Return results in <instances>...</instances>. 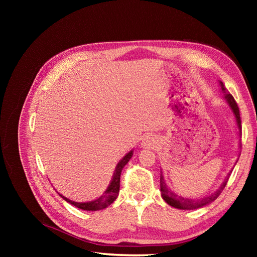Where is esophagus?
<instances>
[{
	"mask_svg": "<svg viewBox=\"0 0 257 257\" xmlns=\"http://www.w3.org/2000/svg\"><path fill=\"white\" fill-rule=\"evenodd\" d=\"M157 145V140L154 137V136L148 135L141 141V147L143 148H154V147Z\"/></svg>",
	"mask_w": 257,
	"mask_h": 257,
	"instance_id": "1",
	"label": "esophagus"
}]
</instances>
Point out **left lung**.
Here are the masks:
<instances>
[{"label":"left lung","instance_id":"obj_1","mask_svg":"<svg viewBox=\"0 0 257 257\" xmlns=\"http://www.w3.org/2000/svg\"><path fill=\"white\" fill-rule=\"evenodd\" d=\"M220 85H221V90L223 92V98L226 100V102L228 103V106L232 109L234 117H235L236 120V124H237V128H238V135H241V129H242V125H241V117H239V109L237 103L234 99L233 96L228 92L225 88V86L223 85L222 81H220ZM239 147H241V144H239ZM232 172V171H231ZM231 172L227 174L225 177L224 181L222 182V184L220 185V188L217 189L215 192H213L212 194L204 196V198H201V199H189V198H183V196H180L178 194H176L167 187V183L165 181V179H163L162 176V172L160 174V191H161V195H162V199L165 200L169 205H171L173 207H176V209H180V210H195V209H200V207H203L207 204L212 203L213 201L217 199V196H219L223 189L225 188V185L227 183V180L231 176Z\"/></svg>","mask_w":257,"mask_h":257}]
</instances>
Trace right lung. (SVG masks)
Listing matches in <instances>:
<instances>
[{
	"instance_id": "right-lung-1",
	"label": "right lung",
	"mask_w": 257,
	"mask_h": 257,
	"mask_svg": "<svg viewBox=\"0 0 257 257\" xmlns=\"http://www.w3.org/2000/svg\"><path fill=\"white\" fill-rule=\"evenodd\" d=\"M133 154H134V151L132 150L118 162L116 169H114L112 179H111L110 183H109L107 190L98 199L89 201V202H75V201L65 198V196L62 194H59V193L58 194L61 195L65 201L68 202V203H70L76 207H78V209H80V210L99 211V210L106 209L108 205H110L112 202L117 199L118 193H119V188H120V174H121V170L123 169V167L127 165L130 159H132Z\"/></svg>"
}]
</instances>
